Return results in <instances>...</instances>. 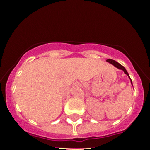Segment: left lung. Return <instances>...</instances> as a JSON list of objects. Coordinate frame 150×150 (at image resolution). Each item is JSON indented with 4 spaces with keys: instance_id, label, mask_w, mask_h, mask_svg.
<instances>
[{
    "instance_id": "1",
    "label": "left lung",
    "mask_w": 150,
    "mask_h": 150,
    "mask_svg": "<svg viewBox=\"0 0 150 150\" xmlns=\"http://www.w3.org/2000/svg\"><path fill=\"white\" fill-rule=\"evenodd\" d=\"M107 61H108V62H110V64H112L113 65H114V66H115V67H117V68H119V69H121V70H123L124 72L125 73L126 75H128V77H129V75H128V71H126V69H125V67L121 65V64H119L118 62H117V61H114V60H111V59H107ZM129 79H131L130 77H129ZM131 82H132V80H131Z\"/></svg>"
}]
</instances>
